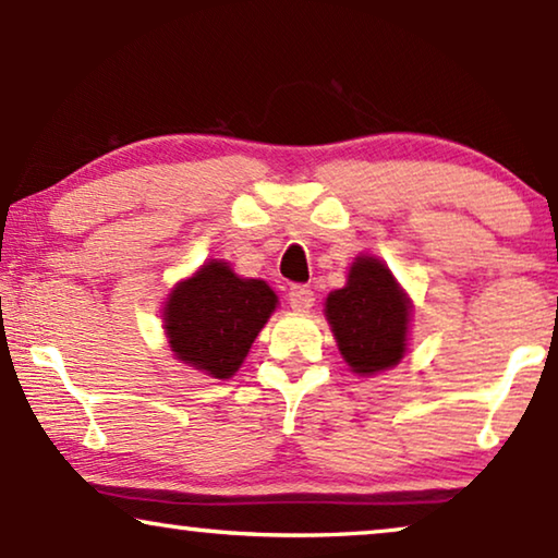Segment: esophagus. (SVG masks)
<instances>
[{
  "label": "esophagus",
  "instance_id": "1",
  "mask_svg": "<svg viewBox=\"0 0 558 558\" xmlns=\"http://www.w3.org/2000/svg\"><path fill=\"white\" fill-rule=\"evenodd\" d=\"M289 304H292V310L296 312H307L312 304H315V292L304 284H294L289 289Z\"/></svg>",
  "mask_w": 558,
  "mask_h": 558
}]
</instances>
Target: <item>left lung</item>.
<instances>
[{
	"label": "left lung",
	"instance_id": "obj_1",
	"mask_svg": "<svg viewBox=\"0 0 558 558\" xmlns=\"http://www.w3.org/2000/svg\"><path fill=\"white\" fill-rule=\"evenodd\" d=\"M325 317L340 355L357 376L393 368L407 353L411 302L376 256L355 258L348 284L327 294Z\"/></svg>",
	"mask_w": 558,
	"mask_h": 558
}]
</instances>
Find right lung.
Segmentation results:
<instances>
[{
	"label": "right lung",
	"instance_id": "right-lung-1",
	"mask_svg": "<svg viewBox=\"0 0 558 558\" xmlns=\"http://www.w3.org/2000/svg\"><path fill=\"white\" fill-rule=\"evenodd\" d=\"M277 302L266 281L241 279L228 262L210 258L167 296L165 335L178 361L231 378Z\"/></svg>",
	"mask_w": 558,
	"mask_h": 558
}]
</instances>
